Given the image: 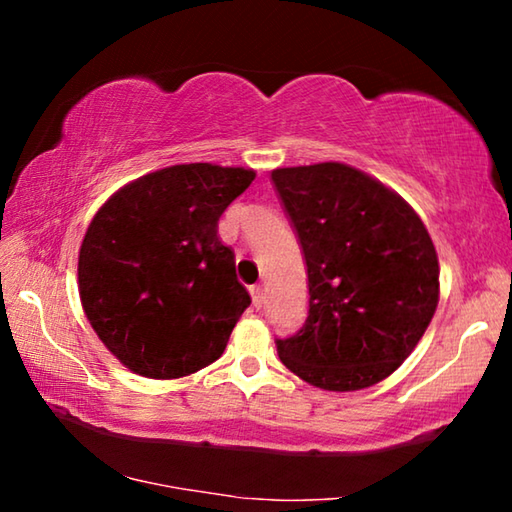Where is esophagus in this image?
Returning <instances> with one entry per match:
<instances>
[{
  "label": "esophagus",
  "instance_id": "obj_1",
  "mask_svg": "<svg viewBox=\"0 0 512 512\" xmlns=\"http://www.w3.org/2000/svg\"><path fill=\"white\" fill-rule=\"evenodd\" d=\"M250 296H253V307L255 309H262L264 307V291H262V287L250 289Z\"/></svg>",
  "mask_w": 512,
  "mask_h": 512
}]
</instances>
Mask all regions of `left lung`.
I'll use <instances>...</instances> for the list:
<instances>
[{
    "instance_id": "1",
    "label": "left lung",
    "mask_w": 512,
    "mask_h": 512,
    "mask_svg": "<svg viewBox=\"0 0 512 512\" xmlns=\"http://www.w3.org/2000/svg\"><path fill=\"white\" fill-rule=\"evenodd\" d=\"M271 178L309 277V316L275 341L280 361L323 391L377 384L436 314L440 268L427 228L400 194L350 164L284 167Z\"/></svg>"
}]
</instances>
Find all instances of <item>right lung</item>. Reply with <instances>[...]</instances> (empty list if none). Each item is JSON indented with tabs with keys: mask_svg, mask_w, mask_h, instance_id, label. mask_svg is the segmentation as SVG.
I'll return each mask as SVG.
<instances>
[{
	"mask_svg": "<svg viewBox=\"0 0 512 512\" xmlns=\"http://www.w3.org/2000/svg\"><path fill=\"white\" fill-rule=\"evenodd\" d=\"M253 169L173 164L112 194L79 250V296L101 343L135 375L178 379L221 357L250 305L221 214Z\"/></svg>",
	"mask_w": 512,
	"mask_h": 512,
	"instance_id": "right-lung-1",
	"label": "right lung"
}]
</instances>
